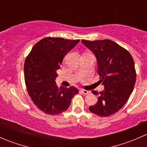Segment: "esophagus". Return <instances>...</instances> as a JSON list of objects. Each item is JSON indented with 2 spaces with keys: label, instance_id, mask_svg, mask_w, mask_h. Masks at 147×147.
<instances>
[{
  "label": "esophagus",
  "instance_id": "obj_1",
  "mask_svg": "<svg viewBox=\"0 0 147 147\" xmlns=\"http://www.w3.org/2000/svg\"><path fill=\"white\" fill-rule=\"evenodd\" d=\"M80 92L84 94H90V91H87V90H81Z\"/></svg>",
  "mask_w": 147,
  "mask_h": 147
}]
</instances>
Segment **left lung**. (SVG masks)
Returning a JSON list of instances; mask_svg holds the SVG:
<instances>
[{"label":"left lung","instance_id":"obj_1","mask_svg":"<svg viewBox=\"0 0 147 147\" xmlns=\"http://www.w3.org/2000/svg\"><path fill=\"white\" fill-rule=\"evenodd\" d=\"M82 42L95 55L100 81L105 87L100 92L92 90L98 101L89 109L100 117L110 116L125 105L132 92L136 82L134 60L126 49L110 40Z\"/></svg>","mask_w":147,"mask_h":147}]
</instances>
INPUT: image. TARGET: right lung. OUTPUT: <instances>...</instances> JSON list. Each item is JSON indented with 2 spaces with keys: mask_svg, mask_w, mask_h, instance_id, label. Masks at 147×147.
<instances>
[{
  "mask_svg": "<svg viewBox=\"0 0 147 147\" xmlns=\"http://www.w3.org/2000/svg\"><path fill=\"white\" fill-rule=\"evenodd\" d=\"M79 41L47 37L37 42L26 57L24 76L28 92L37 107L46 114L66 111L79 92L75 87H58L55 82L63 58Z\"/></svg>",
  "mask_w": 147,
  "mask_h": 147,
  "instance_id": "right-lung-1",
  "label": "right lung"
}]
</instances>
